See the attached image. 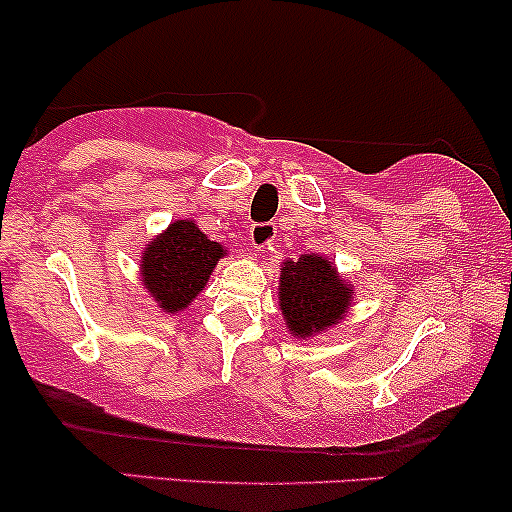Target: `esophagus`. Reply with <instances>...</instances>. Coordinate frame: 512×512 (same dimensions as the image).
<instances>
[{"mask_svg": "<svg viewBox=\"0 0 512 512\" xmlns=\"http://www.w3.org/2000/svg\"><path fill=\"white\" fill-rule=\"evenodd\" d=\"M274 223H252L250 226V245L255 250H264L274 240Z\"/></svg>", "mask_w": 512, "mask_h": 512, "instance_id": "obj_1", "label": "esophagus"}]
</instances>
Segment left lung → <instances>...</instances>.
I'll list each match as a JSON object with an SVG mask.
<instances>
[{
  "instance_id": "1",
  "label": "left lung",
  "mask_w": 512,
  "mask_h": 512,
  "mask_svg": "<svg viewBox=\"0 0 512 512\" xmlns=\"http://www.w3.org/2000/svg\"><path fill=\"white\" fill-rule=\"evenodd\" d=\"M356 291L330 257L308 252L286 257L279 274V310L293 339H313L349 315Z\"/></svg>"
}]
</instances>
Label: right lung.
<instances>
[{
	"label": "right lung",
	"instance_id": "obj_1",
	"mask_svg": "<svg viewBox=\"0 0 512 512\" xmlns=\"http://www.w3.org/2000/svg\"><path fill=\"white\" fill-rule=\"evenodd\" d=\"M226 255L228 250L221 243L199 231L195 219H175L146 243L139 260V281L163 313H182L204 291L211 272Z\"/></svg>",
	"mask_w": 512,
	"mask_h": 512
}]
</instances>
